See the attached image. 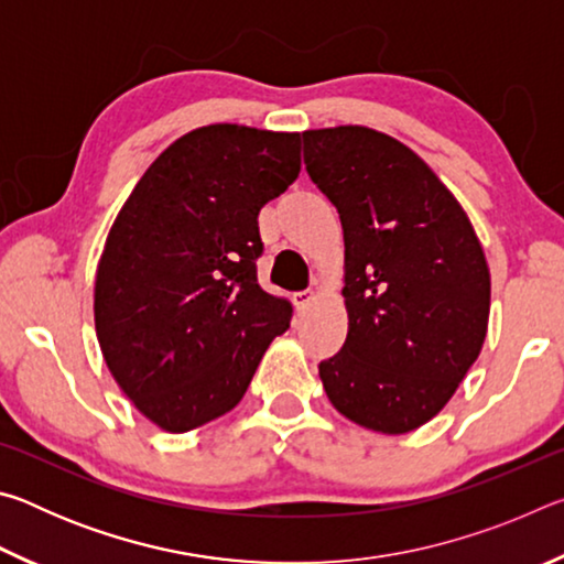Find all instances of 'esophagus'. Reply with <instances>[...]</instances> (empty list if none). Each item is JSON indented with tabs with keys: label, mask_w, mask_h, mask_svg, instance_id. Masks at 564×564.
I'll return each instance as SVG.
<instances>
[{
	"label": "esophagus",
	"mask_w": 564,
	"mask_h": 564,
	"mask_svg": "<svg viewBox=\"0 0 564 564\" xmlns=\"http://www.w3.org/2000/svg\"><path fill=\"white\" fill-rule=\"evenodd\" d=\"M293 303H295V311L303 313L308 311V305L313 303V293L311 291H301V293H293Z\"/></svg>",
	"instance_id": "1"
}]
</instances>
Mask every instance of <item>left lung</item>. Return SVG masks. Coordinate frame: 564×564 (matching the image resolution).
I'll list each match as a JSON object with an SVG mask.
<instances>
[{
  "label": "left lung",
  "mask_w": 564,
  "mask_h": 564,
  "mask_svg": "<svg viewBox=\"0 0 564 564\" xmlns=\"http://www.w3.org/2000/svg\"><path fill=\"white\" fill-rule=\"evenodd\" d=\"M303 161L346 241L348 336L318 366L323 388L368 431H415L455 395L488 336L482 246L451 188L383 131H303Z\"/></svg>",
  "instance_id": "left-lung-1"
}]
</instances>
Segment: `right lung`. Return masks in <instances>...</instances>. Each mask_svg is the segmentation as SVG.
I'll use <instances>...</instances> for the list:
<instances>
[{
  "label": "right lung",
  "instance_id": "1",
  "mask_svg": "<svg viewBox=\"0 0 564 564\" xmlns=\"http://www.w3.org/2000/svg\"><path fill=\"white\" fill-rule=\"evenodd\" d=\"M301 133L208 123L133 186L104 243L94 326L141 415L188 433L234 410L291 303L256 281L259 212L301 171Z\"/></svg>",
  "mask_w": 564,
  "mask_h": 564
}]
</instances>
